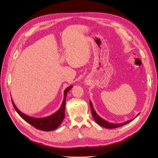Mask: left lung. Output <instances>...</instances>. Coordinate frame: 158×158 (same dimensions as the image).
Here are the masks:
<instances>
[{"label":"left lung","instance_id":"1","mask_svg":"<svg viewBox=\"0 0 158 158\" xmlns=\"http://www.w3.org/2000/svg\"><path fill=\"white\" fill-rule=\"evenodd\" d=\"M89 104H90L91 111H92V116H93V117L94 118L95 121L98 124V125H99L100 126H102L103 127L107 128H115L120 127H122L123 125H126V124L130 123L131 121L134 120V119H131V120H130V121H128L127 122H125V123H121V124H113L111 123H109V122H107V121H106V120H105V119L100 117L98 115V114L96 113V112L95 111V110L94 109V107H93L92 104V102H91L90 100H89ZM139 114L140 113H138L136 117H137L138 115H139Z\"/></svg>","mask_w":158,"mask_h":158}]
</instances>
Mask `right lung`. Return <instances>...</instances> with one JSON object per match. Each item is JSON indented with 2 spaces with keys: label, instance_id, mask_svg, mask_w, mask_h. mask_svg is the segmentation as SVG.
Listing matches in <instances>:
<instances>
[{
  "label": "right lung",
  "instance_id": "add662e5",
  "mask_svg": "<svg viewBox=\"0 0 158 158\" xmlns=\"http://www.w3.org/2000/svg\"><path fill=\"white\" fill-rule=\"evenodd\" d=\"M73 87V85L68 87L64 92V99L62 103L60 108L53 113L52 114L46 117H41V118H34L30 116H28L27 114L22 113L19 110L15 105H14V102L12 99V105L16 111V112L19 114L23 120L26 121L27 123L30 124L33 127H35L39 130L44 131H51L55 130L56 128H58L60 124L63 122L64 118V109H65V103H66V94H67L69 91Z\"/></svg>",
  "mask_w": 158,
  "mask_h": 158
}]
</instances>
